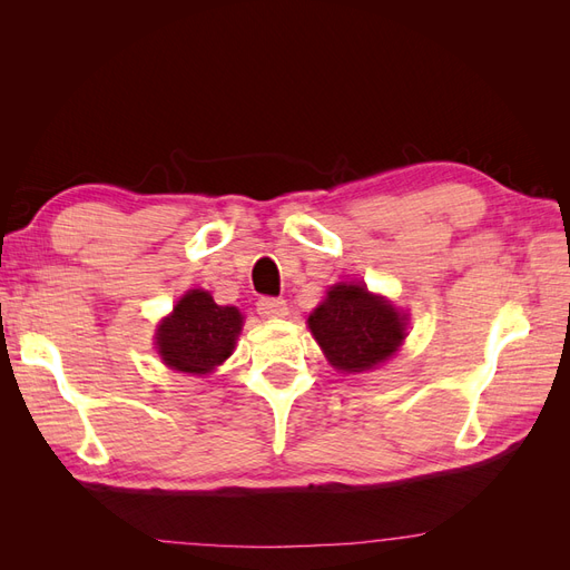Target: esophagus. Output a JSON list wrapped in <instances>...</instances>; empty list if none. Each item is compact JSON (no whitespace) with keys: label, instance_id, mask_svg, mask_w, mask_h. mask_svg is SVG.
<instances>
[{"label":"esophagus","instance_id":"esophagus-1","mask_svg":"<svg viewBox=\"0 0 570 570\" xmlns=\"http://www.w3.org/2000/svg\"><path fill=\"white\" fill-rule=\"evenodd\" d=\"M256 312L266 318H283L287 316V304L281 297H258Z\"/></svg>","mask_w":570,"mask_h":570}]
</instances>
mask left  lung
Segmentation results:
<instances>
[{"instance_id": "left-lung-1", "label": "left lung", "mask_w": 570, "mask_h": 570, "mask_svg": "<svg viewBox=\"0 0 570 570\" xmlns=\"http://www.w3.org/2000/svg\"><path fill=\"white\" fill-rule=\"evenodd\" d=\"M404 316L364 285H335L308 327L337 371L361 373L390 358L404 340Z\"/></svg>"}]
</instances>
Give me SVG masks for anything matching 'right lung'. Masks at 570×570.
<instances>
[{
    "label": "right lung",
    "mask_w": 570,
    "mask_h": 570,
    "mask_svg": "<svg viewBox=\"0 0 570 570\" xmlns=\"http://www.w3.org/2000/svg\"><path fill=\"white\" fill-rule=\"evenodd\" d=\"M243 314L235 306H218L209 292L189 289L157 333L159 354L170 368L209 373L235 347Z\"/></svg>",
    "instance_id": "right-lung-1"
}]
</instances>
